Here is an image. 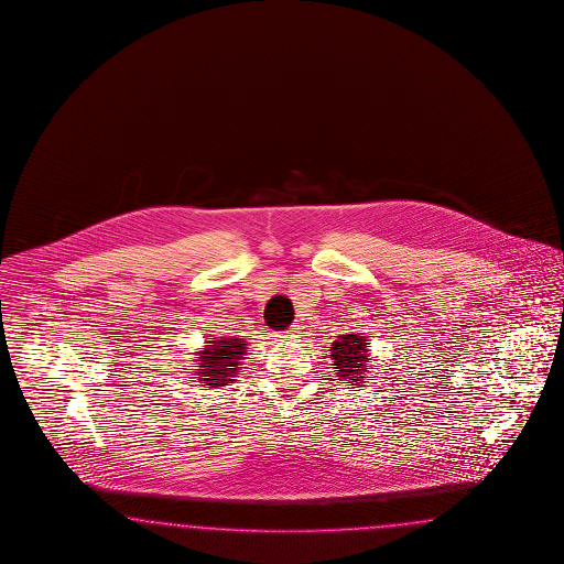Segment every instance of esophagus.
Returning <instances> with one entry per match:
<instances>
[{
	"label": "esophagus",
	"instance_id": "obj_1",
	"mask_svg": "<svg viewBox=\"0 0 564 564\" xmlns=\"http://www.w3.org/2000/svg\"><path fill=\"white\" fill-rule=\"evenodd\" d=\"M297 333H300L297 326H293V328H290V330L283 335V339H293V337H297Z\"/></svg>",
	"mask_w": 564,
	"mask_h": 564
}]
</instances>
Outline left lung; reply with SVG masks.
<instances>
[{
    "label": "left lung",
    "mask_w": 564,
    "mask_h": 564,
    "mask_svg": "<svg viewBox=\"0 0 564 564\" xmlns=\"http://www.w3.org/2000/svg\"><path fill=\"white\" fill-rule=\"evenodd\" d=\"M370 343L361 335V333H349L341 335L337 341L330 345V358L335 372L339 376V380H345V384L358 389L361 382H366V378L370 376Z\"/></svg>",
    "instance_id": "8db88e82"
}]
</instances>
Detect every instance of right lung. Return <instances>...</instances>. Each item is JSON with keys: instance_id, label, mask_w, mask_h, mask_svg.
Segmentation results:
<instances>
[{"instance_id": "obj_1", "label": "right lung", "mask_w": 564, "mask_h": 564, "mask_svg": "<svg viewBox=\"0 0 564 564\" xmlns=\"http://www.w3.org/2000/svg\"><path fill=\"white\" fill-rule=\"evenodd\" d=\"M246 345L248 343L238 337H215V341H206L205 347L196 351L198 358L194 359V378L206 389L229 387L236 380L241 359L246 356Z\"/></svg>"}]
</instances>
